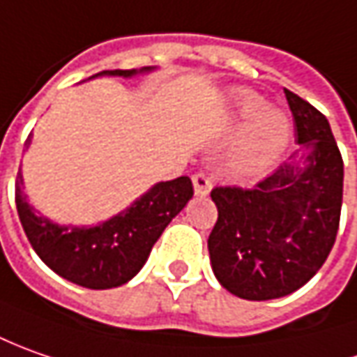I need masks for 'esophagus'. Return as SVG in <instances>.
<instances>
[{"instance_id":"34e87169","label":"esophagus","mask_w":357,"mask_h":357,"mask_svg":"<svg viewBox=\"0 0 357 357\" xmlns=\"http://www.w3.org/2000/svg\"><path fill=\"white\" fill-rule=\"evenodd\" d=\"M211 185H213V181H211V178L205 172L193 174V190H195V195H207L211 191Z\"/></svg>"}]
</instances>
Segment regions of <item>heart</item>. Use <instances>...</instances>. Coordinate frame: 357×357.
<instances>
[{
    "mask_svg": "<svg viewBox=\"0 0 357 357\" xmlns=\"http://www.w3.org/2000/svg\"><path fill=\"white\" fill-rule=\"evenodd\" d=\"M235 110L249 126L241 136L231 167L239 176L261 174L275 162L290 138V122L278 110H266L261 96L249 91L235 93Z\"/></svg>",
    "mask_w": 357,
    "mask_h": 357,
    "instance_id": "obj_1",
    "label": "heart"
}]
</instances>
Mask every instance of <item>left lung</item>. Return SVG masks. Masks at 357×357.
I'll return each instance as SVG.
<instances>
[{
	"instance_id": "1",
	"label": "left lung",
	"mask_w": 357,
	"mask_h": 357,
	"mask_svg": "<svg viewBox=\"0 0 357 357\" xmlns=\"http://www.w3.org/2000/svg\"><path fill=\"white\" fill-rule=\"evenodd\" d=\"M304 166H280L252 188L217 185L207 249L217 280L245 301L280 298L322 268L340 227L344 162L326 116L284 89Z\"/></svg>"
}]
</instances>
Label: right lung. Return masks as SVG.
<instances>
[{"instance_id": "1", "label": "right lung", "mask_w": 357, "mask_h": 357, "mask_svg": "<svg viewBox=\"0 0 357 357\" xmlns=\"http://www.w3.org/2000/svg\"><path fill=\"white\" fill-rule=\"evenodd\" d=\"M142 70H150V67ZM136 73V68H116L102 70L100 75L132 77ZM21 188L23 178L19 172L15 179L17 215L39 259L59 277L93 290L114 289L136 277L167 223L193 195V183L188 176L162 181L142 195L128 211L102 225L79 229L59 227L35 213Z\"/></svg>"}]
</instances>
